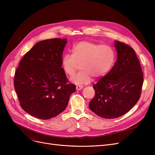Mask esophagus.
<instances>
[{
	"mask_svg": "<svg viewBox=\"0 0 155 155\" xmlns=\"http://www.w3.org/2000/svg\"><path fill=\"white\" fill-rule=\"evenodd\" d=\"M76 91H81V89L83 88V86H81V85H78V86H76Z\"/></svg>",
	"mask_w": 155,
	"mask_h": 155,
	"instance_id": "obj_1",
	"label": "esophagus"
}]
</instances>
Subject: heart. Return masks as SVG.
Segmentation results:
<instances>
[{
	"instance_id": "heart-1",
	"label": "heart",
	"mask_w": 155,
	"mask_h": 155,
	"mask_svg": "<svg viewBox=\"0 0 155 155\" xmlns=\"http://www.w3.org/2000/svg\"><path fill=\"white\" fill-rule=\"evenodd\" d=\"M115 58L114 51L110 46L82 41L73 46L72 55H63L61 66L65 74L72 77L81 64V72L70 80L77 85H85L91 81L92 77L105 76L114 66Z\"/></svg>"
}]
</instances>
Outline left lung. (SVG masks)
Returning a JSON list of instances; mask_svg holds the SVG:
<instances>
[{"label": "left lung", "instance_id": "left-lung-1", "mask_svg": "<svg viewBox=\"0 0 155 155\" xmlns=\"http://www.w3.org/2000/svg\"><path fill=\"white\" fill-rule=\"evenodd\" d=\"M117 60L106 76L93 85L95 97L90 109L104 118H118L127 113L140 99L143 72L134 50L114 41Z\"/></svg>", "mask_w": 155, "mask_h": 155}]
</instances>
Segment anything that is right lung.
Here are the masks:
<instances>
[{"instance_id": "add662e5", "label": "right lung", "mask_w": 155, "mask_h": 155, "mask_svg": "<svg viewBox=\"0 0 155 155\" xmlns=\"http://www.w3.org/2000/svg\"><path fill=\"white\" fill-rule=\"evenodd\" d=\"M67 39H51L36 43L17 68L14 87L20 105L30 115L48 120L62 112L76 85L67 84L61 67Z\"/></svg>"}]
</instances>
